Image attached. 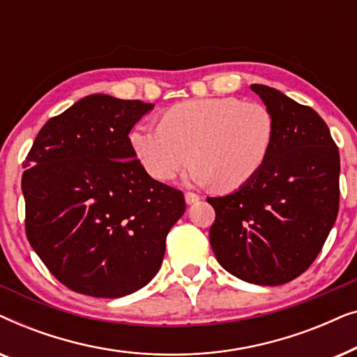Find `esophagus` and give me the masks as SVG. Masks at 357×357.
I'll use <instances>...</instances> for the list:
<instances>
[{
  "label": "esophagus",
  "mask_w": 357,
  "mask_h": 357,
  "mask_svg": "<svg viewBox=\"0 0 357 357\" xmlns=\"http://www.w3.org/2000/svg\"><path fill=\"white\" fill-rule=\"evenodd\" d=\"M198 199H199V195H198V193H193V192H187V193H185V202H187L188 204L197 203Z\"/></svg>",
  "instance_id": "obj_1"
}]
</instances>
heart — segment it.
Wrapping results in <instances>:
<instances>
[{"mask_svg":"<svg viewBox=\"0 0 357 357\" xmlns=\"http://www.w3.org/2000/svg\"><path fill=\"white\" fill-rule=\"evenodd\" d=\"M275 133L273 114L260 102L206 97L169 107L159 125H136L130 131V146L159 182L172 180L193 160L192 182L234 192L260 172Z\"/></svg>","mask_w":357,"mask_h":357,"instance_id":"1","label":"heart"}]
</instances>
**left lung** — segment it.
I'll use <instances>...</instances> for the list:
<instances>
[{
	"mask_svg": "<svg viewBox=\"0 0 357 357\" xmlns=\"http://www.w3.org/2000/svg\"><path fill=\"white\" fill-rule=\"evenodd\" d=\"M275 119L265 165L231 195L206 198L216 211L209 242L231 275L280 286L319 255L338 216L340 153L314 109L273 87L252 84Z\"/></svg>",
	"mask_w": 357,
	"mask_h": 357,
	"instance_id": "left-lung-1",
	"label": "left lung"
}]
</instances>
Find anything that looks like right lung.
I'll return each mask as SVG.
<instances>
[{
	"label": "right lung",
	"instance_id": "add662e5",
	"mask_svg": "<svg viewBox=\"0 0 357 357\" xmlns=\"http://www.w3.org/2000/svg\"><path fill=\"white\" fill-rule=\"evenodd\" d=\"M153 104L87 96L38 131L26 158V236L71 291L128 296L162 265L183 193L149 177L130 131Z\"/></svg>",
	"mask_w": 357,
	"mask_h": 357
}]
</instances>
